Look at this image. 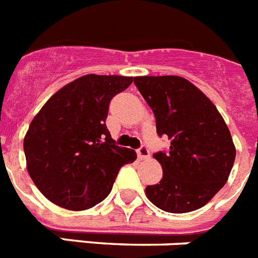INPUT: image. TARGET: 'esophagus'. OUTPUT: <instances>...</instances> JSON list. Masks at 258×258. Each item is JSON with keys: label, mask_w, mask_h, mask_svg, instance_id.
<instances>
[{"label": "esophagus", "mask_w": 258, "mask_h": 258, "mask_svg": "<svg viewBox=\"0 0 258 258\" xmlns=\"http://www.w3.org/2000/svg\"><path fill=\"white\" fill-rule=\"evenodd\" d=\"M138 156H139L140 160H146L148 159L149 156V149L147 148V147H142V148L138 149Z\"/></svg>", "instance_id": "obj_1"}]
</instances>
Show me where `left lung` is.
Masks as SVG:
<instances>
[{
	"mask_svg": "<svg viewBox=\"0 0 258 258\" xmlns=\"http://www.w3.org/2000/svg\"><path fill=\"white\" fill-rule=\"evenodd\" d=\"M151 106L160 136L170 140L169 152L153 155L162 168L160 183L146 196L166 213L183 214L203 207L222 189L235 162L232 136L209 97L179 76L134 77Z\"/></svg>",
	"mask_w": 258,
	"mask_h": 258,
	"instance_id": "left-lung-1",
	"label": "left lung"
}]
</instances>
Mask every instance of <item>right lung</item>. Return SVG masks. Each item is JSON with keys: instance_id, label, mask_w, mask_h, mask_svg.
I'll list each match as a JSON object with an SVG mask.
<instances>
[{"instance_id": "obj_1", "label": "right lung", "mask_w": 258, "mask_h": 258, "mask_svg": "<svg viewBox=\"0 0 258 258\" xmlns=\"http://www.w3.org/2000/svg\"><path fill=\"white\" fill-rule=\"evenodd\" d=\"M134 77L86 75L62 86L34 116L23 139L26 168L45 198L73 211L92 209L136 160L106 128L109 103Z\"/></svg>"}]
</instances>
